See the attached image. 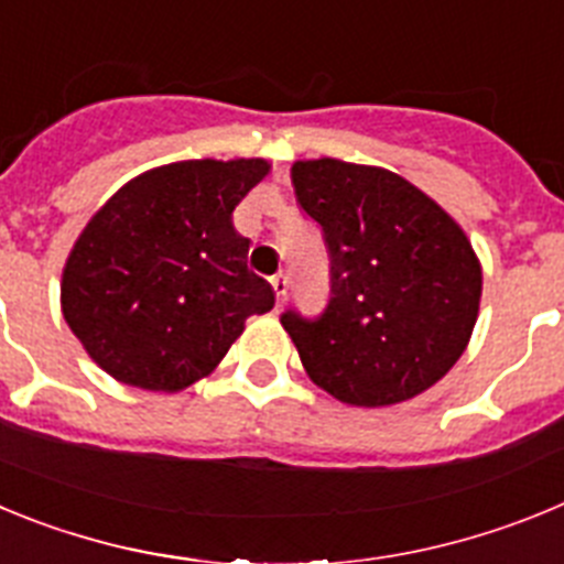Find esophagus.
<instances>
[{"label":"esophagus","mask_w":564,"mask_h":564,"mask_svg":"<svg viewBox=\"0 0 564 564\" xmlns=\"http://www.w3.org/2000/svg\"><path fill=\"white\" fill-rule=\"evenodd\" d=\"M271 285H273V293H276L279 302H285V296H288V273L279 271L276 276H271Z\"/></svg>","instance_id":"1"}]
</instances>
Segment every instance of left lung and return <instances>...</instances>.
Instances as JSON below:
<instances>
[{"label": "left lung", "instance_id": "8db88e82", "mask_svg": "<svg viewBox=\"0 0 564 564\" xmlns=\"http://www.w3.org/2000/svg\"><path fill=\"white\" fill-rule=\"evenodd\" d=\"M293 188L330 253L325 311L279 316L311 381L352 406L430 390L463 356L480 307V262L463 228L387 169L299 161Z\"/></svg>", "mask_w": 564, "mask_h": 564}]
</instances>
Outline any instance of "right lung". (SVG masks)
I'll list each match as a JSON object with an SVG mask.
<instances>
[{
    "mask_svg": "<svg viewBox=\"0 0 564 564\" xmlns=\"http://www.w3.org/2000/svg\"><path fill=\"white\" fill-rule=\"evenodd\" d=\"M268 163L183 161L129 181L89 220L62 279V311L89 358L129 387L177 392L223 361L276 302L248 271L237 203Z\"/></svg>",
    "mask_w": 564,
    "mask_h": 564,
    "instance_id": "add662e5",
    "label": "right lung"
}]
</instances>
